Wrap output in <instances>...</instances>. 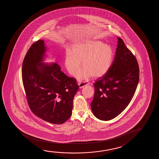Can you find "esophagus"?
I'll use <instances>...</instances> for the list:
<instances>
[{
  "instance_id": "esophagus-1",
  "label": "esophagus",
  "mask_w": 159,
  "mask_h": 159,
  "mask_svg": "<svg viewBox=\"0 0 159 159\" xmlns=\"http://www.w3.org/2000/svg\"><path fill=\"white\" fill-rule=\"evenodd\" d=\"M89 83H86V82H85V81L78 83L79 86L80 88H83V87H84L86 85H89Z\"/></svg>"
}]
</instances>
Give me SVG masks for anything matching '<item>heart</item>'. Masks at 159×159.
<instances>
[{
  "label": "heart",
  "instance_id": "b5f03b06",
  "mask_svg": "<svg viewBox=\"0 0 159 159\" xmlns=\"http://www.w3.org/2000/svg\"><path fill=\"white\" fill-rule=\"evenodd\" d=\"M113 52L110 46L102 42L86 40L79 42L67 50L65 57V65L68 72L74 75L80 68L81 61L84 67L76 75L79 80L92 76L100 78L107 74L111 67Z\"/></svg>",
  "mask_w": 159,
  "mask_h": 159
}]
</instances>
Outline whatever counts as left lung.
Instances as JSON below:
<instances>
[{
  "instance_id": "1",
  "label": "left lung",
  "mask_w": 159,
  "mask_h": 159,
  "mask_svg": "<svg viewBox=\"0 0 159 159\" xmlns=\"http://www.w3.org/2000/svg\"><path fill=\"white\" fill-rule=\"evenodd\" d=\"M117 39L111 67L93 84L95 92L91 107L94 115L102 120L116 117L128 107L139 81L137 60L122 39Z\"/></svg>"
}]
</instances>
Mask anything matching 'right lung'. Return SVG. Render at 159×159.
Wrapping results in <instances>:
<instances>
[{"label": "right lung", "mask_w": 159, "mask_h": 159, "mask_svg": "<svg viewBox=\"0 0 159 159\" xmlns=\"http://www.w3.org/2000/svg\"><path fill=\"white\" fill-rule=\"evenodd\" d=\"M46 50L42 39L31 45L22 65V80L33 113L46 122L62 124L72 115L79 86L76 80L62 72L57 63L43 62Z\"/></svg>", "instance_id": "right-lung-1"}]
</instances>
